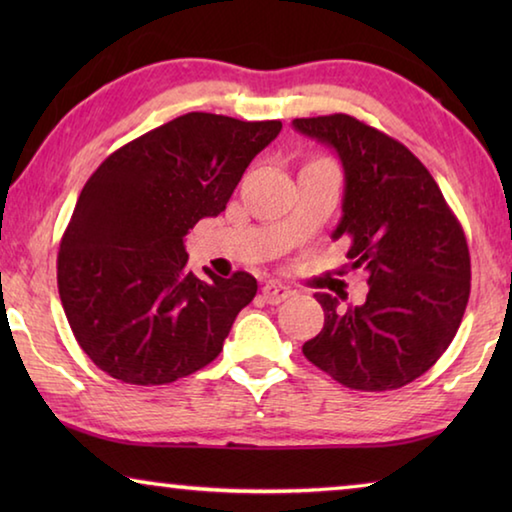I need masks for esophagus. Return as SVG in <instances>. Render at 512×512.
Here are the masks:
<instances>
[{
	"mask_svg": "<svg viewBox=\"0 0 512 512\" xmlns=\"http://www.w3.org/2000/svg\"><path fill=\"white\" fill-rule=\"evenodd\" d=\"M291 296V289L284 287L280 282H266L262 287V298L268 305H280Z\"/></svg>",
	"mask_w": 512,
	"mask_h": 512,
	"instance_id": "1",
	"label": "esophagus"
}]
</instances>
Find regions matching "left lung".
<instances>
[{
	"label": "left lung",
	"instance_id": "1",
	"mask_svg": "<svg viewBox=\"0 0 512 512\" xmlns=\"http://www.w3.org/2000/svg\"><path fill=\"white\" fill-rule=\"evenodd\" d=\"M293 128L339 153L345 196L332 237L350 239L348 259L370 284L366 302L348 309L316 293L325 325L302 352L354 391H395L458 332L472 277L465 232L427 167L393 137L341 112Z\"/></svg>",
	"mask_w": 512,
	"mask_h": 512
}]
</instances>
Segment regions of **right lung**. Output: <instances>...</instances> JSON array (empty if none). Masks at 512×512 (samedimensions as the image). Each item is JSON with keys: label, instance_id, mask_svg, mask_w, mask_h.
<instances>
[{"label": "right lung", "instance_id": "obj_1", "mask_svg": "<svg viewBox=\"0 0 512 512\" xmlns=\"http://www.w3.org/2000/svg\"><path fill=\"white\" fill-rule=\"evenodd\" d=\"M282 121L187 112L110 153L76 201L58 250V293L83 352L110 377L171 384L223 350L257 293L246 271H189L183 239L219 216Z\"/></svg>", "mask_w": 512, "mask_h": 512}]
</instances>
